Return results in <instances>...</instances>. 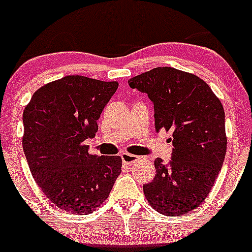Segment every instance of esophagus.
Segmentation results:
<instances>
[{
	"mask_svg": "<svg viewBox=\"0 0 252 252\" xmlns=\"http://www.w3.org/2000/svg\"><path fill=\"white\" fill-rule=\"evenodd\" d=\"M121 157H122V161H123V163H126V164H131L139 159V156L128 154V152H123V154L121 155Z\"/></svg>",
	"mask_w": 252,
	"mask_h": 252,
	"instance_id": "1",
	"label": "esophagus"
}]
</instances>
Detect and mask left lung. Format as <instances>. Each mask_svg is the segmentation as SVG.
<instances>
[{
    "label": "left lung",
    "mask_w": 252,
    "mask_h": 252,
    "mask_svg": "<svg viewBox=\"0 0 252 252\" xmlns=\"http://www.w3.org/2000/svg\"><path fill=\"white\" fill-rule=\"evenodd\" d=\"M128 84L154 103L156 131L173 133L171 161L155 159L156 175L144 185L145 197L162 215H185L205 201L223 166L222 103L202 79L171 67L154 68Z\"/></svg>",
    "instance_id": "left-lung-1"
}]
</instances>
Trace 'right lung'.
I'll list each match as a JSON object with an SVG mask.
<instances>
[{
  "mask_svg": "<svg viewBox=\"0 0 252 252\" xmlns=\"http://www.w3.org/2000/svg\"><path fill=\"white\" fill-rule=\"evenodd\" d=\"M118 88L117 81L68 75L40 88L23 113V150L35 182L61 210L88 215L110 195L119 156H94L84 141Z\"/></svg>",
  "mask_w": 252,
  "mask_h": 252,
  "instance_id": "obj_1",
  "label": "right lung"
}]
</instances>
